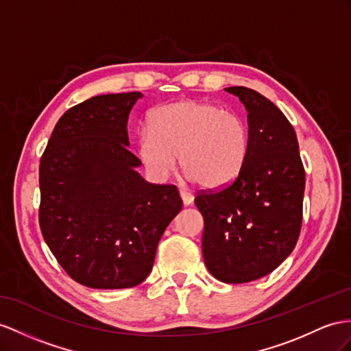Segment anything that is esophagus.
I'll use <instances>...</instances> for the list:
<instances>
[{"instance_id":"esophagus-1","label":"esophagus","mask_w":351,"mask_h":351,"mask_svg":"<svg viewBox=\"0 0 351 351\" xmlns=\"http://www.w3.org/2000/svg\"><path fill=\"white\" fill-rule=\"evenodd\" d=\"M179 195H181V199H182V202H184L185 206H190V204L193 203V200H194L193 194H190L188 191H184V190L179 191Z\"/></svg>"}]
</instances>
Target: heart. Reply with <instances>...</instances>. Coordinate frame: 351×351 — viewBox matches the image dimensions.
<instances>
[{"instance_id": "obj_1", "label": "heart", "mask_w": 351, "mask_h": 351, "mask_svg": "<svg viewBox=\"0 0 351 351\" xmlns=\"http://www.w3.org/2000/svg\"><path fill=\"white\" fill-rule=\"evenodd\" d=\"M136 152L154 181H166L181 158L186 179L218 190L243 170L249 130L241 117L217 104L182 101L154 111L149 129L138 134Z\"/></svg>"}]
</instances>
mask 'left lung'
Segmentation results:
<instances>
[{
  "label": "left lung",
  "instance_id": "8db88e82",
  "mask_svg": "<svg viewBox=\"0 0 351 351\" xmlns=\"http://www.w3.org/2000/svg\"><path fill=\"white\" fill-rule=\"evenodd\" d=\"M247 111L249 154L234 182L202 190L203 258L223 283H247L271 273L291 255L300 237L305 170L289 120L265 96L247 87H227Z\"/></svg>",
  "mask_w": 351,
  "mask_h": 351
}]
</instances>
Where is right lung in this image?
Masks as SVG:
<instances>
[{
  "label": "right lung",
  "mask_w": 351,
  "mask_h": 351,
  "mask_svg": "<svg viewBox=\"0 0 351 351\" xmlns=\"http://www.w3.org/2000/svg\"><path fill=\"white\" fill-rule=\"evenodd\" d=\"M139 92L90 97L60 117L40 160L41 234L66 274L93 289L145 280L182 209L175 185L143 181L128 149Z\"/></svg>",
  "instance_id": "right-lung-1"
}]
</instances>
